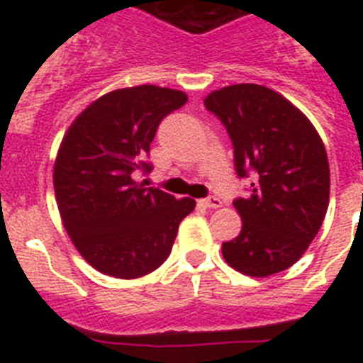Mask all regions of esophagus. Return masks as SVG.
Instances as JSON below:
<instances>
[{
	"label": "esophagus",
	"instance_id": "34e87169",
	"mask_svg": "<svg viewBox=\"0 0 363 363\" xmlns=\"http://www.w3.org/2000/svg\"><path fill=\"white\" fill-rule=\"evenodd\" d=\"M201 205H203V207H207V209H220L221 205H223V201L216 196H211V198H207V200H201Z\"/></svg>",
	"mask_w": 363,
	"mask_h": 363
}]
</instances>
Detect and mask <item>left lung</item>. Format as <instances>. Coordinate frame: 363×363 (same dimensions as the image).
<instances>
[{"mask_svg": "<svg viewBox=\"0 0 363 363\" xmlns=\"http://www.w3.org/2000/svg\"><path fill=\"white\" fill-rule=\"evenodd\" d=\"M205 107L225 125L240 176L252 171L251 194L234 207L242 230L221 245L227 264L265 278L289 269L318 234L329 207L325 147L309 118L280 92L238 83L211 92Z\"/></svg>", "mask_w": 363, "mask_h": 363, "instance_id": "8db88e82", "label": "left lung"}]
</instances>
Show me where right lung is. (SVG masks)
<instances>
[{"mask_svg": "<svg viewBox=\"0 0 363 363\" xmlns=\"http://www.w3.org/2000/svg\"><path fill=\"white\" fill-rule=\"evenodd\" d=\"M187 101L176 89L140 85L94 99L76 116L54 162V192L63 227L79 255L107 277H145L171 255L196 201L145 189L136 172L160 121Z\"/></svg>", "mask_w": 363, "mask_h": 363, "instance_id": "obj_1", "label": "right lung"}]
</instances>
